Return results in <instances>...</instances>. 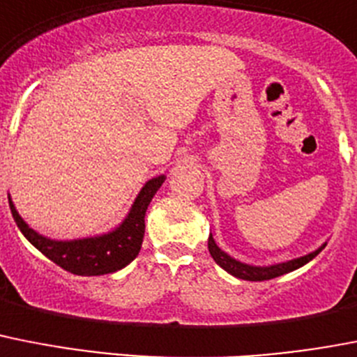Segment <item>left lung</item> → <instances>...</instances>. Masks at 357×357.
I'll return each mask as SVG.
<instances>
[{
    "label": "left lung",
    "instance_id": "8db88e82",
    "mask_svg": "<svg viewBox=\"0 0 357 357\" xmlns=\"http://www.w3.org/2000/svg\"><path fill=\"white\" fill-rule=\"evenodd\" d=\"M208 248H209V252H211L213 260H215L222 269L227 271L229 274H233V276H236V278L240 280H249V282H264V280H273L276 278V276H282V274L291 273V271L309 264L312 258L318 257L319 252H321V249L325 248V243L319 249H316L314 252L305 255V257L294 258V260L283 261V264H276V266H269V267H255V266H248V264H242V261L238 260H234V258H231L227 252H224L218 245H216L215 240H213V234H209Z\"/></svg>",
    "mask_w": 357,
    "mask_h": 357
}]
</instances>
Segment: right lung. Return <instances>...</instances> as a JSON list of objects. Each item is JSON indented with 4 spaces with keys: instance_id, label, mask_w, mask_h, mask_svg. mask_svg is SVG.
<instances>
[{
    "instance_id": "1",
    "label": "right lung",
    "mask_w": 357,
    "mask_h": 357,
    "mask_svg": "<svg viewBox=\"0 0 357 357\" xmlns=\"http://www.w3.org/2000/svg\"><path fill=\"white\" fill-rule=\"evenodd\" d=\"M166 176H155L144 184L139 197L133 202L132 209L124 218V222L108 234H100L93 238L70 240H50L43 234L30 229L25 220L16 211L12 200L8 199L12 216L25 238L33 248L41 251L48 260L79 276H100V274L115 273L133 261L141 251L142 238H144V216L149 202L162 185Z\"/></svg>"
}]
</instances>
